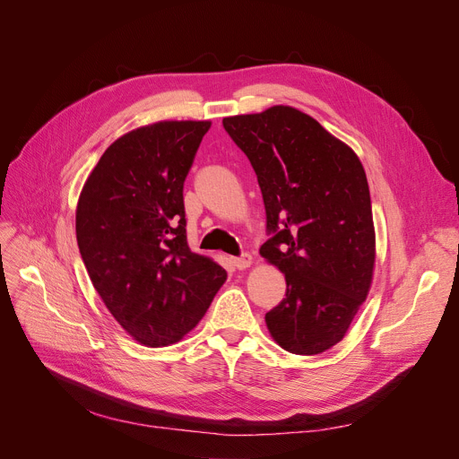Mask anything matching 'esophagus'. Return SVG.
Instances as JSON below:
<instances>
[{
  "instance_id": "34e87169",
  "label": "esophagus",
  "mask_w": 459,
  "mask_h": 459,
  "mask_svg": "<svg viewBox=\"0 0 459 459\" xmlns=\"http://www.w3.org/2000/svg\"><path fill=\"white\" fill-rule=\"evenodd\" d=\"M230 264H232L236 269H246V267H249V265L253 264V256L247 255V253H243V255H239V256H234V258L230 260Z\"/></svg>"
}]
</instances>
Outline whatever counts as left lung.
Returning <instances> with one entry per match:
<instances>
[{
  "mask_svg": "<svg viewBox=\"0 0 459 459\" xmlns=\"http://www.w3.org/2000/svg\"><path fill=\"white\" fill-rule=\"evenodd\" d=\"M264 197L260 255L286 274V299L265 314L282 349L319 354L343 340L368 297L375 227L368 177L354 151L291 107L223 117Z\"/></svg>",
  "mask_w": 459,
  "mask_h": 459,
  "instance_id": "1",
  "label": "left lung"
}]
</instances>
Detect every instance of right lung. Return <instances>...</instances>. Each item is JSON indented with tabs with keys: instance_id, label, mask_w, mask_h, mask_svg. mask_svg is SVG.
I'll list each match as a JSON object with an SVG mask.
<instances>
[{
	"instance_id": "right-lung-1",
	"label": "right lung",
	"mask_w": 459,
	"mask_h": 459,
	"mask_svg": "<svg viewBox=\"0 0 459 459\" xmlns=\"http://www.w3.org/2000/svg\"><path fill=\"white\" fill-rule=\"evenodd\" d=\"M208 129L210 121H159L124 134L79 197L75 232L90 281L143 345L178 342L227 281L186 241L182 190Z\"/></svg>"
}]
</instances>
